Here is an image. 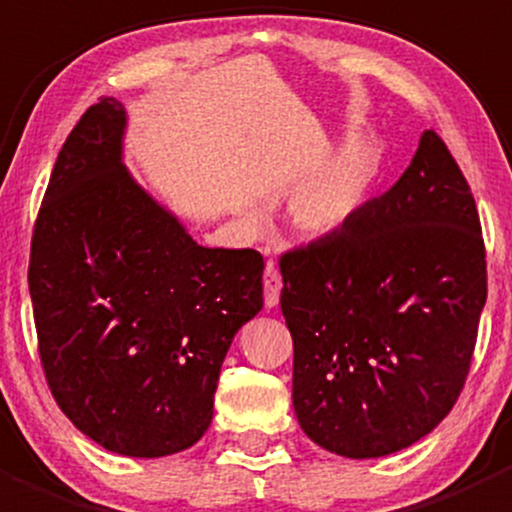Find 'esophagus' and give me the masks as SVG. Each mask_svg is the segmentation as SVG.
<instances>
[{
    "instance_id": "1",
    "label": "esophagus",
    "mask_w": 512,
    "mask_h": 512,
    "mask_svg": "<svg viewBox=\"0 0 512 512\" xmlns=\"http://www.w3.org/2000/svg\"><path fill=\"white\" fill-rule=\"evenodd\" d=\"M262 285H265V304H267V307H277V304H280L282 277H280V270L275 267V262H267L265 280H262Z\"/></svg>"
}]
</instances>
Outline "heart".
<instances>
[{
	"mask_svg": "<svg viewBox=\"0 0 512 512\" xmlns=\"http://www.w3.org/2000/svg\"><path fill=\"white\" fill-rule=\"evenodd\" d=\"M369 185V160L349 151L304 180L289 198V220L312 237L332 235L361 208Z\"/></svg>",
	"mask_w": 512,
	"mask_h": 512,
	"instance_id": "b5f03b06",
	"label": "heart"
}]
</instances>
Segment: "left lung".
<instances>
[{
    "label": "left lung",
    "mask_w": 512,
    "mask_h": 512,
    "mask_svg": "<svg viewBox=\"0 0 512 512\" xmlns=\"http://www.w3.org/2000/svg\"><path fill=\"white\" fill-rule=\"evenodd\" d=\"M280 272L294 414L317 446L389 456L448 416L488 282L476 200L438 133L423 131L391 190L285 252Z\"/></svg>",
    "instance_id": "1"
}]
</instances>
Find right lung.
Listing matches in <instances>:
<instances>
[{
  "label": "right lung",
  "instance_id": "add662e5",
  "mask_svg": "<svg viewBox=\"0 0 512 512\" xmlns=\"http://www.w3.org/2000/svg\"><path fill=\"white\" fill-rule=\"evenodd\" d=\"M126 108L101 98L59 151L29 257L59 409L106 451L160 458L213 421L232 337L262 309L257 250L203 247L123 165Z\"/></svg>",
  "mask_w": 512,
  "mask_h": 512
}]
</instances>
